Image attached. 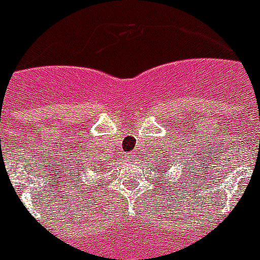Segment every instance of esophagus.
<instances>
[{
  "instance_id": "obj_1",
  "label": "esophagus",
  "mask_w": 260,
  "mask_h": 260,
  "mask_svg": "<svg viewBox=\"0 0 260 260\" xmlns=\"http://www.w3.org/2000/svg\"><path fill=\"white\" fill-rule=\"evenodd\" d=\"M135 157H136V152H131V153H128V155H126V159L129 160V161H134Z\"/></svg>"
}]
</instances>
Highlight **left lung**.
I'll list each match as a JSON object with an SVG mask.
<instances>
[{
	"label": "left lung",
	"mask_w": 260,
	"mask_h": 260,
	"mask_svg": "<svg viewBox=\"0 0 260 260\" xmlns=\"http://www.w3.org/2000/svg\"><path fill=\"white\" fill-rule=\"evenodd\" d=\"M168 161H170V159H166V157H164L163 160H161V161H160L159 164H157V167H163V166H168Z\"/></svg>",
	"instance_id": "8db88e82"
}]
</instances>
